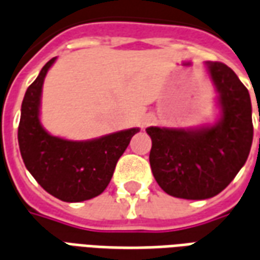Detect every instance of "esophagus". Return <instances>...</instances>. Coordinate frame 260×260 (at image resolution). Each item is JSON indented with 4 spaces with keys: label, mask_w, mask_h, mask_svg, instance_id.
Returning a JSON list of instances; mask_svg holds the SVG:
<instances>
[{
    "label": "esophagus",
    "mask_w": 260,
    "mask_h": 260,
    "mask_svg": "<svg viewBox=\"0 0 260 260\" xmlns=\"http://www.w3.org/2000/svg\"><path fill=\"white\" fill-rule=\"evenodd\" d=\"M153 121H154V117H153V115H146V117H143V119H142V125L146 126V125L152 124Z\"/></svg>",
    "instance_id": "1"
}]
</instances>
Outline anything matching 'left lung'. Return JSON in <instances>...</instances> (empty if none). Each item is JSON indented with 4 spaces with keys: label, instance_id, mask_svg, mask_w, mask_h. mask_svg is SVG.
Returning a JSON list of instances; mask_svg holds the SVG:
<instances>
[{
    "label": "left lung",
    "instance_id": "8db88e82",
    "mask_svg": "<svg viewBox=\"0 0 260 260\" xmlns=\"http://www.w3.org/2000/svg\"><path fill=\"white\" fill-rule=\"evenodd\" d=\"M218 93L220 119L199 128L149 126L150 167L166 193L209 199L223 191L245 164L253 139L249 91L223 62H206Z\"/></svg>",
    "mask_w": 260,
    "mask_h": 260
}]
</instances>
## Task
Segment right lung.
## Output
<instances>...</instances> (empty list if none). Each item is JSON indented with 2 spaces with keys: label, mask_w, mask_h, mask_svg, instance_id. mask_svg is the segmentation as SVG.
<instances>
[{
  "label": "right lung",
  "mask_w": 260,
  "mask_h": 260,
  "mask_svg": "<svg viewBox=\"0 0 260 260\" xmlns=\"http://www.w3.org/2000/svg\"><path fill=\"white\" fill-rule=\"evenodd\" d=\"M51 58L23 97L18 142L23 163L44 191L64 202H83L100 195L111 181L118 158L139 128L119 131L90 141L53 136L40 122L44 78Z\"/></svg>",
  "instance_id": "add662e5"
}]
</instances>
